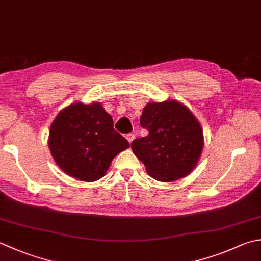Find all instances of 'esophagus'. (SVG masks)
Returning <instances> with one entry per match:
<instances>
[{"mask_svg":"<svg viewBox=\"0 0 261 261\" xmlns=\"http://www.w3.org/2000/svg\"><path fill=\"white\" fill-rule=\"evenodd\" d=\"M126 140L129 141V144H131L132 141H134V139H135V135L134 134H129V135H126Z\"/></svg>","mask_w":261,"mask_h":261,"instance_id":"esophagus-1","label":"esophagus"}]
</instances>
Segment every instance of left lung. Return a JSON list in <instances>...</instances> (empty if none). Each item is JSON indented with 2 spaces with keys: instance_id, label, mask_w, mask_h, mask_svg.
I'll return each mask as SVG.
<instances>
[{
  "instance_id": "8db88e82",
  "label": "left lung",
  "mask_w": 261,
  "mask_h": 261,
  "mask_svg": "<svg viewBox=\"0 0 261 261\" xmlns=\"http://www.w3.org/2000/svg\"><path fill=\"white\" fill-rule=\"evenodd\" d=\"M140 124L148 136L135 139L131 148L152 178L173 182L195 170L202 152L203 132L185 104L175 99L149 101L142 110Z\"/></svg>"
}]
</instances>
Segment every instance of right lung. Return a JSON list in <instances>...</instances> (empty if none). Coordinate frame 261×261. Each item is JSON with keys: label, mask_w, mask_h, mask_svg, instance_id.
Returning <instances> with one entry per match:
<instances>
[{"label": "right lung", "mask_w": 261, "mask_h": 261, "mask_svg": "<svg viewBox=\"0 0 261 261\" xmlns=\"http://www.w3.org/2000/svg\"><path fill=\"white\" fill-rule=\"evenodd\" d=\"M48 147L65 174L94 182L130 145L114 130L113 119L100 103L75 101L61 110L50 124Z\"/></svg>", "instance_id": "obj_1"}]
</instances>
